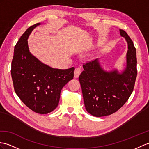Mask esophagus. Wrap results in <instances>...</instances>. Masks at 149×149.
<instances>
[{"label": "esophagus", "instance_id": "obj_1", "mask_svg": "<svg viewBox=\"0 0 149 149\" xmlns=\"http://www.w3.org/2000/svg\"><path fill=\"white\" fill-rule=\"evenodd\" d=\"M81 73V70L80 68H76L74 70V77L75 78L79 77V75Z\"/></svg>", "mask_w": 149, "mask_h": 149}]
</instances>
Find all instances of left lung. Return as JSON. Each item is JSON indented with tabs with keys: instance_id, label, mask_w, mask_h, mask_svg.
Wrapping results in <instances>:
<instances>
[{
	"instance_id": "8db88e82",
	"label": "left lung",
	"mask_w": 149,
	"mask_h": 149,
	"mask_svg": "<svg viewBox=\"0 0 149 149\" xmlns=\"http://www.w3.org/2000/svg\"><path fill=\"white\" fill-rule=\"evenodd\" d=\"M119 32L128 46L125 69L121 73L117 70L105 71L96 59L83 65L84 70L79 75L86 110L93 116H109L117 112L133 91L137 75L136 48L125 31L120 29Z\"/></svg>"
}]
</instances>
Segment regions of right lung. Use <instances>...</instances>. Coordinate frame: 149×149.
<instances>
[{
  "label": "right lung",
  "instance_id": "1",
  "mask_svg": "<svg viewBox=\"0 0 149 149\" xmlns=\"http://www.w3.org/2000/svg\"><path fill=\"white\" fill-rule=\"evenodd\" d=\"M40 25L29 27L15 45L11 72L14 89L24 104L33 112L46 114L58 105L61 89L73 79L75 68H51L30 53L28 38Z\"/></svg>",
  "mask_w": 149,
  "mask_h": 149
}]
</instances>
